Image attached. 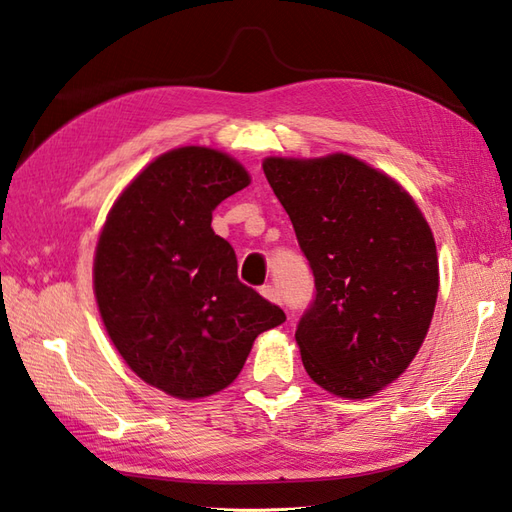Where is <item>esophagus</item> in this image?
<instances>
[{
  "label": "esophagus",
  "mask_w": 512,
  "mask_h": 512,
  "mask_svg": "<svg viewBox=\"0 0 512 512\" xmlns=\"http://www.w3.org/2000/svg\"><path fill=\"white\" fill-rule=\"evenodd\" d=\"M259 292H261V296H264V299H268L270 303H277V305H281V296H279V292H277L275 285H264V288H261Z\"/></svg>",
  "instance_id": "34e87169"
}]
</instances>
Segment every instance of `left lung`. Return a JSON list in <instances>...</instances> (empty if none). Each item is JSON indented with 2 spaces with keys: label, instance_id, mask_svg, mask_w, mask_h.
<instances>
[{
  "label": "left lung",
  "instance_id": "obj_1",
  "mask_svg": "<svg viewBox=\"0 0 512 512\" xmlns=\"http://www.w3.org/2000/svg\"><path fill=\"white\" fill-rule=\"evenodd\" d=\"M264 174L288 211L316 281L296 329L312 382L366 399L410 366L438 296L434 233L414 198L347 152L266 157Z\"/></svg>",
  "mask_w": 512,
  "mask_h": 512
}]
</instances>
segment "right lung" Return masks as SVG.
<instances>
[{
	"label": "right lung",
	"instance_id": "right-lung-1",
	"mask_svg": "<svg viewBox=\"0 0 512 512\" xmlns=\"http://www.w3.org/2000/svg\"><path fill=\"white\" fill-rule=\"evenodd\" d=\"M251 185L231 154L183 146L150 161L115 198L93 255V294L113 347L139 379L183 401L235 382L261 331L285 314L237 279L211 229Z\"/></svg>",
	"mask_w": 512,
	"mask_h": 512
}]
</instances>
